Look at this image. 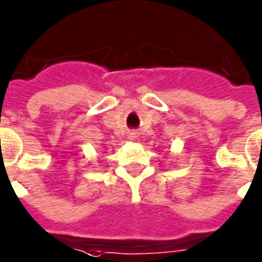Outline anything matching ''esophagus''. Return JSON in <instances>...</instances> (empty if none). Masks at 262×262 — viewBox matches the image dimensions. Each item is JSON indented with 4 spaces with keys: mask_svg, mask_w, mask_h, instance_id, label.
I'll list each match as a JSON object with an SVG mask.
<instances>
[{
    "mask_svg": "<svg viewBox=\"0 0 262 262\" xmlns=\"http://www.w3.org/2000/svg\"><path fill=\"white\" fill-rule=\"evenodd\" d=\"M129 136H130V140H135L136 137H137V132H130V133H129Z\"/></svg>",
    "mask_w": 262,
    "mask_h": 262,
    "instance_id": "34e87169",
    "label": "esophagus"
}]
</instances>
